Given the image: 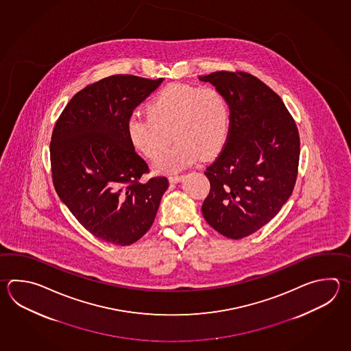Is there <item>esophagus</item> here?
Here are the masks:
<instances>
[{
	"label": "esophagus",
	"mask_w": 351,
	"mask_h": 351,
	"mask_svg": "<svg viewBox=\"0 0 351 351\" xmlns=\"http://www.w3.org/2000/svg\"><path fill=\"white\" fill-rule=\"evenodd\" d=\"M182 179H184L182 175H173V176L169 178V181H170V184H178Z\"/></svg>",
	"instance_id": "1"
}]
</instances>
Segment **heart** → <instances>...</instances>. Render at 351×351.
Segmentation results:
<instances>
[{
	"label": "heart",
	"instance_id": "1",
	"mask_svg": "<svg viewBox=\"0 0 351 351\" xmlns=\"http://www.w3.org/2000/svg\"><path fill=\"white\" fill-rule=\"evenodd\" d=\"M230 129L228 101L216 88L171 84L147 104V114L130 116V143L145 158H158L170 140L175 141L154 165L156 172H178L210 158L225 146Z\"/></svg>",
	"mask_w": 351,
	"mask_h": 351
}]
</instances>
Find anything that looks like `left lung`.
<instances>
[{
  "instance_id": "8db88e82",
  "label": "left lung",
  "mask_w": 351,
  "mask_h": 351,
  "mask_svg": "<svg viewBox=\"0 0 351 351\" xmlns=\"http://www.w3.org/2000/svg\"><path fill=\"white\" fill-rule=\"evenodd\" d=\"M219 90L230 108L229 136L205 175L210 193L202 215L229 239L263 228L293 193L300 156L295 121L279 95L245 72L199 77Z\"/></svg>"
}]
</instances>
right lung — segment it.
Returning a JSON list of instances; mask_svg holds the SVG:
<instances>
[{
	"mask_svg": "<svg viewBox=\"0 0 351 351\" xmlns=\"http://www.w3.org/2000/svg\"><path fill=\"white\" fill-rule=\"evenodd\" d=\"M164 79L114 75L85 87L58 117L51 137L52 179L77 221L106 243L126 246L149 231L169 187L140 179L147 164L130 143L132 111Z\"/></svg>",
	"mask_w": 351,
	"mask_h": 351,
	"instance_id": "1",
	"label": "right lung"
}]
</instances>
